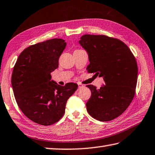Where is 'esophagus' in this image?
<instances>
[{
  "label": "esophagus",
  "mask_w": 155,
  "mask_h": 155,
  "mask_svg": "<svg viewBox=\"0 0 155 155\" xmlns=\"http://www.w3.org/2000/svg\"><path fill=\"white\" fill-rule=\"evenodd\" d=\"M78 88H81V87H84V85H82V84L80 83H78Z\"/></svg>",
  "instance_id": "1"
}]
</instances>
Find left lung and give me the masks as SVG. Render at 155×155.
I'll return each mask as SVG.
<instances>
[{"label":"left lung","instance_id":"left-lung-1","mask_svg":"<svg viewBox=\"0 0 155 155\" xmlns=\"http://www.w3.org/2000/svg\"><path fill=\"white\" fill-rule=\"evenodd\" d=\"M79 44L88 54L87 72L104 81L100 89L87 85L91 96L86 103L88 113L101 121H111L129 107L135 95L138 65L128 46L104 35H83Z\"/></svg>","mask_w":155,"mask_h":155}]
</instances>
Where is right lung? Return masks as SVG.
Returning a JSON list of instances; mask_svg holds the SVG:
<instances>
[{
    "instance_id": "right-lung-1",
    "label": "right lung",
    "mask_w": 155,
    "mask_h": 155,
    "mask_svg": "<svg viewBox=\"0 0 155 155\" xmlns=\"http://www.w3.org/2000/svg\"><path fill=\"white\" fill-rule=\"evenodd\" d=\"M67 43L54 38L30 46L19 54L11 76L15 98L23 114L35 123L50 125L65 113L68 99L78 84L62 86L51 80Z\"/></svg>"
}]
</instances>
